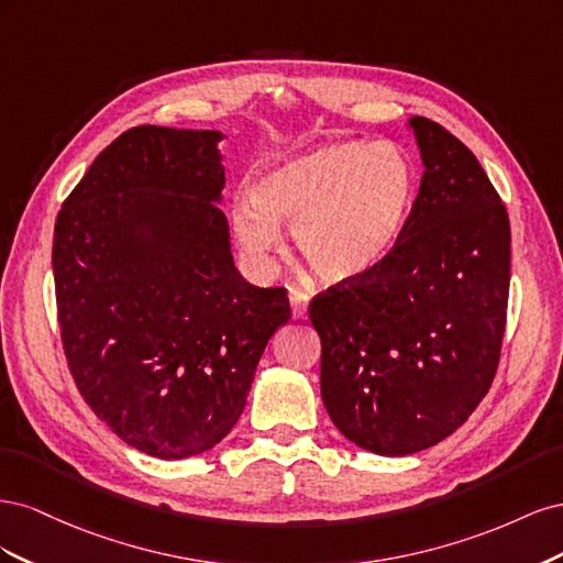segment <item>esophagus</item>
Masks as SVG:
<instances>
[{
  "instance_id": "esophagus-1",
  "label": "esophagus",
  "mask_w": 563,
  "mask_h": 563,
  "mask_svg": "<svg viewBox=\"0 0 563 563\" xmlns=\"http://www.w3.org/2000/svg\"><path fill=\"white\" fill-rule=\"evenodd\" d=\"M308 302H310L308 294L298 291V288H291V312L296 319L308 317Z\"/></svg>"
}]
</instances>
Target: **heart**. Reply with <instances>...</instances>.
I'll use <instances>...</instances> for the list:
<instances>
[{"instance_id":"1","label":"heart","mask_w":563,"mask_h":563,"mask_svg":"<svg viewBox=\"0 0 563 563\" xmlns=\"http://www.w3.org/2000/svg\"><path fill=\"white\" fill-rule=\"evenodd\" d=\"M416 166L397 143H331L267 168L251 199L232 209L236 242L265 263L294 225L302 261L321 279L352 284L373 275L399 244L416 197Z\"/></svg>"}]
</instances>
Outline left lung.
<instances>
[{
	"mask_svg": "<svg viewBox=\"0 0 563 563\" xmlns=\"http://www.w3.org/2000/svg\"><path fill=\"white\" fill-rule=\"evenodd\" d=\"M424 174L399 244L373 275L310 305L321 399L378 455L439 444L496 378L509 298V218L472 150L411 117Z\"/></svg>",
	"mask_w": 563,
	"mask_h": 563,
	"instance_id": "obj_1",
	"label": "left lung"
}]
</instances>
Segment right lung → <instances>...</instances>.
<instances>
[{"mask_svg": "<svg viewBox=\"0 0 563 563\" xmlns=\"http://www.w3.org/2000/svg\"><path fill=\"white\" fill-rule=\"evenodd\" d=\"M220 131L133 126L63 201L54 282L67 366L129 446L178 460L240 420L261 354L291 319L284 286L234 267L218 209Z\"/></svg>", "mask_w": 563, "mask_h": 563, "instance_id": "1", "label": "right lung"}]
</instances>
